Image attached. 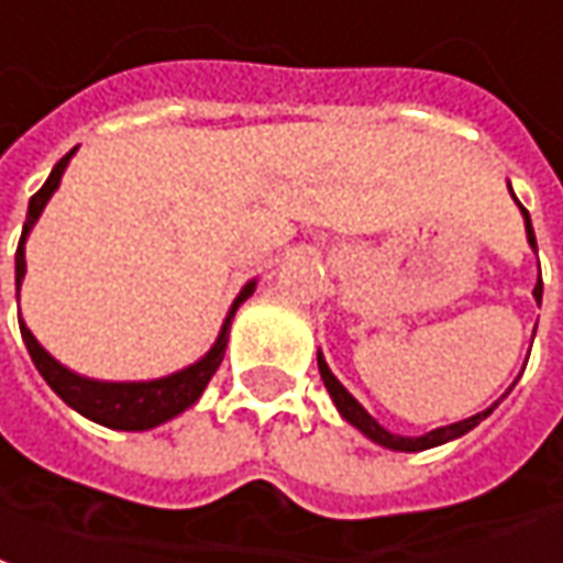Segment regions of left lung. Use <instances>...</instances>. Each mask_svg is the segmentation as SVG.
Instances as JSON below:
<instances>
[{
  "label": "left lung",
  "instance_id": "obj_1",
  "mask_svg": "<svg viewBox=\"0 0 563 563\" xmlns=\"http://www.w3.org/2000/svg\"><path fill=\"white\" fill-rule=\"evenodd\" d=\"M521 214H525V224H528V242L530 249L537 251V236H533V227H530V214L528 209L521 206ZM533 297H537V302H540V297H543V282H537V288H533ZM318 369H321V378H324L327 390H330V397H333V402H336V409L342 412V418L349 421V424H354V428L361 430V433H366L369 440L378 442V445H385V449H394V452H424V449H433V445H442V442L454 440V437H464L466 430H473L476 424H479L482 418L492 416V409H485V412H479V416L473 418H464V421H457V424H449V428H437L430 430V433H424V437H397V433H388V430L378 424L376 418L366 412L361 402L354 400L349 390L339 385V378L330 373V366L324 364V357L318 354Z\"/></svg>",
  "mask_w": 563,
  "mask_h": 563
}]
</instances>
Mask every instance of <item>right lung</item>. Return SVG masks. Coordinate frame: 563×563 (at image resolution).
<instances>
[{
    "label": "right lung",
    "mask_w": 563,
    "mask_h": 563,
    "mask_svg": "<svg viewBox=\"0 0 563 563\" xmlns=\"http://www.w3.org/2000/svg\"><path fill=\"white\" fill-rule=\"evenodd\" d=\"M75 151H69L63 161L51 169L47 181L42 185L38 194H33L30 199V211H26V224H23V233H20L18 242V257H14V269H18V290L20 282H23V273H26V261H23V242H26V233L33 230V224L38 221V214L45 209V202L51 199V194L57 190L59 175L66 169V163ZM251 290H254V282L245 285V290L239 294V300L233 302V312L239 309V302L249 300ZM230 312V318H233ZM230 318H227L221 336L199 364L187 366L175 376L157 378V382H93V378H81L69 373L66 366H59L51 354L35 342V336L30 333V327L23 324L20 318V333H23V342H26V352L33 357L35 369L45 376V382L51 388L57 390L63 400L69 402L75 412H81L84 418L97 421V424H106V428L114 430H147L157 428L163 421H169L178 412H185L187 406H194L199 400V394L206 390L209 378L214 376V369L221 366L227 352V339H230Z\"/></svg>",
    "instance_id": "obj_1"
}]
</instances>
